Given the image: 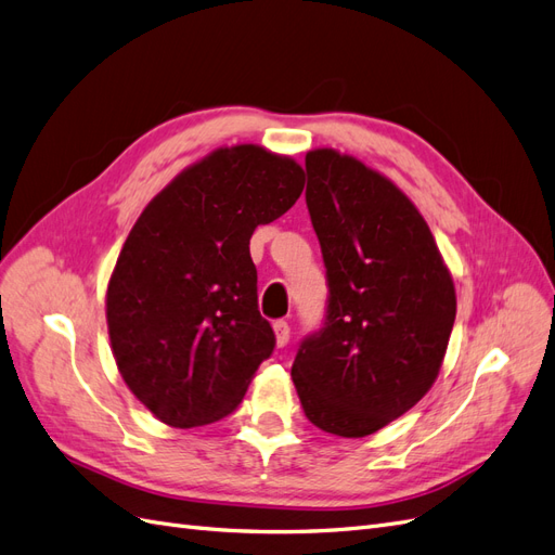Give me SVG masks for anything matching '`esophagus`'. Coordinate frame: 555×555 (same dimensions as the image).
Wrapping results in <instances>:
<instances>
[{"instance_id":"obj_1","label":"esophagus","mask_w":555,"mask_h":555,"mask_svg":"<svg viewBox=\"0 0 555 555\" xmlns=\"http://www.w3.org/2000/svg\"><path fill=\"white\" fill-rule=\"evenodd\" d=\"M273 331H275V343H278V347H284V345L289 343L292 328H289L287 322H284V319H278V322L273 324Z\"/></svg>"}]
</instances>
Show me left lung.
<instances>
[{
	"mask_svg": "<svg viewBox=\"0 0 555 555\" xmlns=\"http://www.w3.org/2000/svg\"><path fill=\"white\" fill-rule=\"evenodd\" d=\"M306 171L328 300L292 379L310 424L365 438L438 377L456 292L422 212L391 180L328 147L306 155Z\"/></svg>",
	"mask_w": 555,
	"mask_h": 555,
	"instance_id": "obj_1",
	"label": "left lung"
}]
</instances>
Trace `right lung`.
I'll return each mask as SVG.
<instances>
[{"mask_svg":"<svg viewBox=\"0 0 555 555\" xmlns=\"http://www.w3.org/2000/svg\"><path fill=\"white\" fill-rule=\"evenodd\" d=\"M304 184L289 157L220 147L166 184L129 231L108 282V335L117 371L159 422H220L273 354L249 238Z\"/></svg>","mask_w":555,"mask_h":555,"instance_id":"obj_1","label":"right lung"}]
</instances>
